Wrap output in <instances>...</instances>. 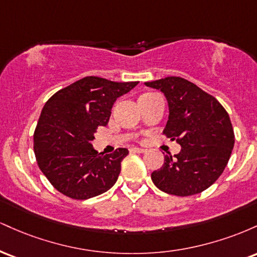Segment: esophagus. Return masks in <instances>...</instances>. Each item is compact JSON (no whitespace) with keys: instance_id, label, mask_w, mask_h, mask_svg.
Here are the masks:
<instances>
[{"instance_id":"34e87169","label":"esophagus","mask_w":257,"mask_h":257,"mask_svg":"<svg viewBox=\"0 0 257 257\" xmlns=\"http://www.w3.org/2000/svg\"><path fill=\"white\" fill-rule=\"evenodd\" d=\"M129 151H131V153H144V152H146V150L140 149V147H132Z\"/></svg>"}]
</instances>
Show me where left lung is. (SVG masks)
Returning a JSON list of instances; mask_svg holds the SVG:
<instances>
[{
    "label": "left lung",
    "instance_id": "8db88e82",
    "mask_svg": "<svg viewBox=\"0 0 257 257\" xmlns=\"http://www.w3.org/2000/svg\"><path fill=\"white\" fill-rule=\"evenodd\" d=\"M167 98L169 117L163 134L181 146L167 155L151 179L161 191L186 197L203 192L220 178L234 145L228 113L213 95L182 77L146 82Z\"/></svg>",
    "mask_w": 257,
    "mask_h": 257
}]
</instances>
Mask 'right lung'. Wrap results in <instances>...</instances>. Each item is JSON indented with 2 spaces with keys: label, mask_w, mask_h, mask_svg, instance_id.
Here are the masks:
<instances>
[{
  "label": "right lung",
  "mask_w": 257,
  "mask_h": 257,
  "mask_svg": "<svg viewBox=\"0 0 257 257\" xmlns=\"http://www.w3.org/2000/svg\"><path fill=\"white\" fill-rule=\"evenodd\" d=\"M138 83L88 76L46 102L35 129L34 150L41 172L59 192L83 200L116 184L128 150L104 155L91 141L98 126L107 125L117 98Z\"/></svg>",
  "instance_id": "1"
}]
</instances>
